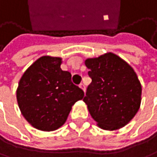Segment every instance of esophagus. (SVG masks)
<instances>
[{
    "mask_svg": "<svg viewBox=\"0 0 157 157\" xmlns=\"http://www.w3.org/2000/svg\"><path fill=\"white\" fill-rule=\"evenodd\" d=\"M83 90H84V92H86V86L84 85V84H80V86H79Z\"/></svg>",
    "mask_w": 157,
    "mask_h": 157,
    "instance_id": "obj_1",
    "label": "esophagus"
}]
</instances>
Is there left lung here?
<instances>
[{
  "label": "left lung",
  "mask_w": 157,
  "mask_h": 157,
  "mask_svg": "<svg viewBox=\"0 0 157 157\" xmlns=\"http://www.w3.org/2000/svg\"><path fill=\"white\" fill-rule=\"evenodd\" d=\"M85 63L92 79L84 98L90 115L103 130L124 127L141 105L142 86L136 72L111 52L87 59Z\"/></svg>",
  "instance_id": "obj_1"
}]
</instances>
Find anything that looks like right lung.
Wrapping results in <instances>:
<instances>
[{"label":"right lung","instance_id":"right-lung-1","mask_svg":"<svg viewBox=\"0 0 157 157\" xmlns=\"http://www.w3.org/2000/svg\"><path fill=\"white\" fill-rule=\"evenodd\" d=\"M61 58L43 56L24 72L16 90L22 115L34 128L51 132L61 127L84 91L60 68Z\"/></svg>","mask_w":157,"mask_h":157}]
</instances>
